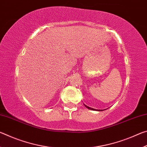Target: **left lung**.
<instances>
[{
  "label": "left lung",
  "instance_id": "1",
  "mask_svg": "<svg viewBox=\"0 0 147 147\" xmlns=\"http://www.w3.org/2000/svg\"><path fill=\"white\" fill-rule=\"evenodd\" d=\"M84 105L85 106L86 108H87L89 109H91V110H93V111H100L105 110V109H93V108H90V107H89V106H86V104H84Z\"/></svg>",
  "mask_w": 147,
  "mask_h": 147
}]
</instances>
